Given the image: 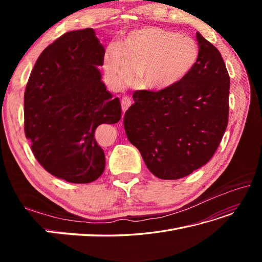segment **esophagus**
Listing matches in <instances>:
<instances>
[{"label": "esophagus", "mask_w": 262, "mask_h": 262, "mask_svg": "<svg viewBox=\"0 0 262 262\" xmlns=\"http://www.w3.org/2000/svg\"><path fill=\"white\" fill-rule=\"evenodd\" d=\"M132 104V99L130 97H123L121 100V106H122V112L123 114L126 112V110L129 109V107Z\"/></svg>", "instance_id": "esophagus-1"}]
</instances>
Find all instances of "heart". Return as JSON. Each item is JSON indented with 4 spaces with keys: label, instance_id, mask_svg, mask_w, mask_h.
Returning a JSON list of instances; mask_svg holds the SVG:
<instances>
[{
    "label": "heart",
    "instance_id": "obj_1",
    "mask_svg": "<svg viewBox=\"0 0 262 262\" xmlns=\"http://www.w3.org/2000/svg\"><path fill=\"white\" fill-rule=\"evenodd\" d=\"M199 60V46L192 37L161 27L134 29L104 54L102 68L109 83L121 87L132 82L150 92L166 91L181 83Z\"/></svg>",
    "mask_w": 262,
    "mask_h": 262
}]
</instances>
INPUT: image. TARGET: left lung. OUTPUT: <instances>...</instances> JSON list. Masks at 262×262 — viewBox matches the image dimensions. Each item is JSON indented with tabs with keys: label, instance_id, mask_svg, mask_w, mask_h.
<instances>
[{
	"label": "left lung",
	"instance_id": "8db88e82",
	"mask_svg": "<svg viewBox=\"0 0 262 262\" xmlns=\"http://www.w3.org/2000/svg\"><path fill=\"white\" fill-rule=\"evenodd\" d=\"M199 60L184 81L166 91H137L123 124L148 170L179 179L207 164L228 122L229 75L220 51L199 31Z\"/></svg>",
	"mask_w": 262,
	"mask_h": 262
}]
</instances>
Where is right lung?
Here are the masks:
<instances>
[{
  "mask_svg": "<svg viewBox=\"0 0 262 262\" xmlns=\"http://www.w3.org/2000/svg\"><path fill=\"white\" fill-rule=\"evenodd\" d=\"M105 48L93 28L69 31L39 55L24 96L25 134L54 177L89 184L105 170L97 126L121 119L118 97L101 81Z\"/></svg>",
  "mask_w": 262,
  "mask_h": 262,
  "instance_id": "1",
  "label": "right lung"
}]
</instances>
